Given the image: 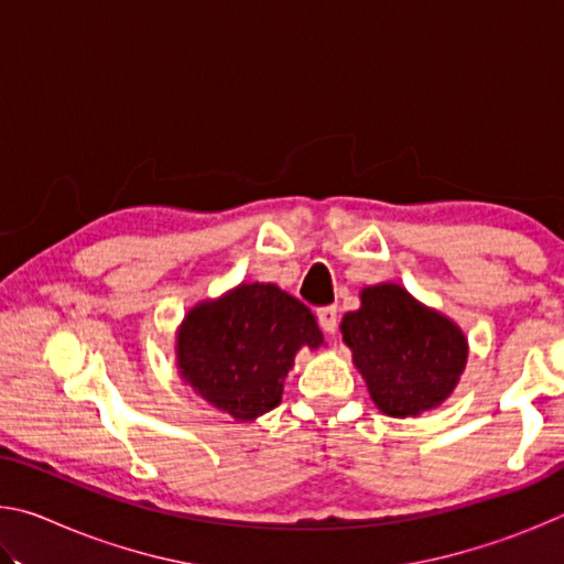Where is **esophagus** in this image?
<instances>
[{
    "instance_id": "1",
    "label": "esophagus",
    "mask_w": 564,
    "mask_h": 564,
    "mask_svg": "<svg viewBox=\"0 0 564 564\" xmlns=\"http://www.w3.org/2000/svg\"><path fill=\"white\" fill-rule=\"evenodd\" d=\"M318 323H321V328L326 330V333H336L338 330V308L336 305H326V308H321L318 311Z\"/></svg>"
}]
</instances>
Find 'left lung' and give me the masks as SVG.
<instances>
[{
	"label": "left lung",
	"instance_id": "1",
	"mask_svg": "<svg viewBox=\"0 0 564 564\" xmlns=\"http://www.w3.org/2000/svg\"><path fill=\"white\" fill-rule=\"evenodd\" d=\"M343 340L386 415L408 417L441 405L467 360V340L441 313L395 283L370 285L340 323Z\"/></svg>",
	"mask_w": 564,
	"mask_h": 564
}]
</instances>
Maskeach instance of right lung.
<instances>
[{"mask_svg": "<svg viewBox=\"0 0 564 564\" xmlns=\"http://www.w3.org/2000/svg\"><path fill=\"white\" fill-rule=\"evenodd\" d=\"M321 343L308 305L273 283H243L188 313L176 356L181 376L198 395L236 420H253L281 403L299 348Z\"/></svg>", "mask_w": 564, "mask_h": 564, "instance_id": "1", "label": "right lung"}]
</instances>
